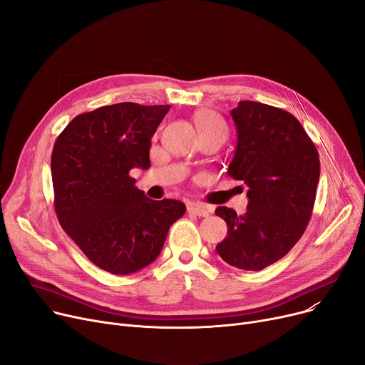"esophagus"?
<instances>
[{
  "label": "esophagus",
  "instance_id": "obj_1",
  "mask_svg": "<svg viewBox=\"0 0 365 365\" xmlns=\"http://www.w3.org/2000/svg\"><path fill=\"white\" fill-rule=\"evenodd\" d=\"M187 213L189 215H195V216H200V217H207L208 216V210L204 207V205H200V204H189L187 205Z\"/></svg>",
  "mask_w": 365,
  "mask_h": 365
}]
</instances>
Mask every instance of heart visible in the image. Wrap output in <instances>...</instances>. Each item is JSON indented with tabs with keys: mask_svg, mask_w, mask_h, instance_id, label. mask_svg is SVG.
<instances>
[{
	"mask_svg": "<svg viewBox=\"0 0 365 365\" xmlns=\"http://www.w3.org/2000/svg\"><path fill=\"white\" fill-rule=\"evenodd\" d=\"M194 121H195L200 136H204V134H212V133H220V134H223V136H226V133H227L226 124L213 110L204 109V110L197 112L194 117Z\"/></svg>",
	"mask_w": 365,
	"mask_h": 365,
	"instance_id": "obj_1",
	"label": "heart"
}]
</instances>
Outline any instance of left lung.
Wrapping results in <instances>:
<instances>
[{
	"mask_svg": "<svg viewBox=\"0 0 365 365\" xmlns=\"http://www.w3.org/2000/svg\"><path fill=\"white\" fill-rule=\"evenodd\" d=\"M238 143L227 175L247 185V212L217 207L227 225L219 256L242 271H262L289 253L312 216L318 150L294 115L242 101L231 110Z\"/></svg>",
	"mask_w": 365,
	"mask_h": 365,
	"instance_id": "left-lung-1",
	"label": "left lung"
}]
</instances>
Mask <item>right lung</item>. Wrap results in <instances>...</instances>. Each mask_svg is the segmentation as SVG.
<instances>
[{
  "mask_svg": "<svg viewBox=\"0 0 365 365\" xmlns=\"http://www.w3.org/2000/svg\"><path fill=\"white\" fill-rule=\"evenodd\" d=\"M170 105L133 102L80 113L54 142V210L87 259L113 275L158 257L170 226L185 215L178 200H149L131 168H149L150 139Z\"/></svg>",
  "mask_w": 365,
  "mask_h": 365,
  "instance_id": "add662e5",
  "label": "right lung"
}]
</instances>
